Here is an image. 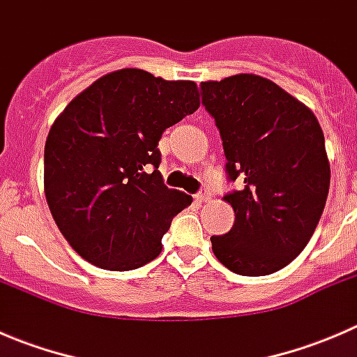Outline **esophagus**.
I'll return each instance as SVG.
<instances>
[{
  "mask_svg": "<svg viewBox=\"0 0 357 357\" xmlns=\"http://www.w3.org/2000/svg\"><path fill=\"white\" fill-rule=\"evenodd\" d=\"M208 199H211V193H208V192H200V193H197V195H195L197 202H207Z\"/></svg>",
  "mask_w": 357,
  "mask_h": 357,
  "instance_id": "obj_1",
  "label": "esophagus"
}]
</instances>
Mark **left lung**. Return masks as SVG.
Instances as JSON below:
<instances>
[{
    "label": "left lung",
    "mask_w": 357,
    "mask_h": 357,
    "mask_svg": "<svg viewBox=\"0 0 357 357\" xmlns=\"http://www.w3.org/2000/svg\"><path fill=\"white\" fill-rule=\"evenodd\" d=\"M226 172L240 188L222 197L235 211L212 252L229 271L266 276L289 266L311 240L330 190L325 136L309 107L255 74L202 82Z\"/></svg>",
    "instance_id": "left-lung-1"
}]
</instances>
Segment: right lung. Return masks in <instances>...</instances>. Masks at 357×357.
Masks as SVG:
<instances>
[{
  "instance_id": "add662e5",
  "label": "right lung",
  "mask_w": 357,
  "mask_h": 357,
  "mask_svg": "<svg viewBox=\"0 0 357 357\" xmlns=\"http://www.w3.org/2000/svg\"><path fill=\"white\" fill-rule=\"evenodd\" d=\"M200 107L193 81L142 68L96 79L55 119L45 145V197L82 259L131 271L162 252V236L192 197L158 171L162 132Z\"/></svg>"
}]
</instances>
